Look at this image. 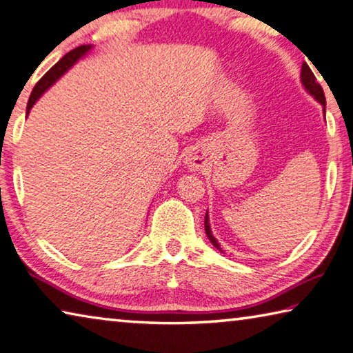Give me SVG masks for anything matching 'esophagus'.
I'll use <instances>...</instances> for the list:
<instances>
[{"label":"esophagus","mask_w":353,"mask_h":353,"mask_svg":"<svg viewBox=\"0 0 353 353\" xmlns=\"http://www.w3.org/2000/svg\"><path fill=\"white\" fill-rule=\"evenodd\" d=\"M186 164L190 167V169H197V167H200V161L194 153H189L186 156Z\"/></svg>","instance_id":"1"}]
</instances>
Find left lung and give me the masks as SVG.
Here are the masks:
<instances>
[{
  "label": "left lung",
  "instance_id": "left-lung-1",
  "mask_svg": "<svg viewBox=\"0 0 353 353\" xmlns=\"http://www.w3.org/2000/svg\"><path fill=\"white\" fill-rule=\"evenodd\" d=\"M300 78H302V84L305 85V89H307L311 95H313L317 101L321 103L323 106V112H325V95H323V89L321 88V84L316 81L314 73L311 72V68L308 67V63L303 62L302 65V72H300ZM205 231H206V236L208 239L212 242V245L219 248V244L214 236L211 233V228H210V221H208V212L205 216Z\"/></svg>",
  "mask_w": 353,
  "mask_h": 353
}]
</instances>
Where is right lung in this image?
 <instances>
[{
    "label": "right lung",
    "instance_id": "right-lung-1",
    "mask_svg": "<svg viewBox=\"0 0 353 353\" xmlns=\"http://www.w3.org/2000/svg\"><path fill=\"white\" fill-rule=\"evenodd\" d=\"M90 50V45H81L78 48H74L72 51H68V53L62 57V59L54 63L53 67L50 68L48 72H46L42 78L39 79V83L34 85V89L31 92V97L30 100H28V108H26V115L30 114V109L34 106V103L39 100V97L43 94V92L50 88L51 84H54V81L57 78H61L63 73H65L68 68H70L74 62H77L81 56L84 53H88Z\"/></svg>",
    "mask_w": 353,
    "mask_h": 353
}]
</instances>
